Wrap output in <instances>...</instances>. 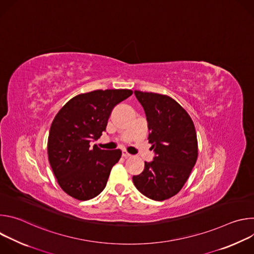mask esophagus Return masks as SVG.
Instances as JSON below:
<instances>
[{
	"label": "esophagus",
	"instance_id": "obj_1",
	"mask_svg": "<svg viewBox=\"0 0 254 254\" xmlns=\"http://www.w3.org/2000/svg\"><path fill=\"white\" fill-rule=\"evenodd\" d=\"M123 157H124V158H130L131 155L128 154V153H127V152H123Z\"/></svg>",
	"mask_w": 254,
	"mask_h": 254
}]
</instances>
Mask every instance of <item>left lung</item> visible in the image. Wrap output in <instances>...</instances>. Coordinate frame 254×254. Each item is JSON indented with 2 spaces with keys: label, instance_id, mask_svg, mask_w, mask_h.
Segmentation results:
<instances>
[{
  "label": "left lung",
  "instance_id": "obj_1",
  "mask_svg": "<svg viewBox=\"0 0 254 254\" xmlns=\"http://www.w3.org/2000/svg\"><path fill=\"white\" fill-rule=\"evenodd\" d=\"M146 113L149 142L155 157L132 177L135 188L146 197L163 201L175 196L191 174L198 157L195 127L188 113L168 95L134 90Z\"/></svg>",
  "mask_w": 254,
  "mask_h": 254
}]
</instances>
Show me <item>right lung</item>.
Returning a JSON list of instances; mask_svg holds the SVG:
<instances>
[{
    "label": "right lung",
    "mask_w": 254,
    "mask_h": 254,
    "mask_svg": "<svg viewBox=\"0 0 254 254\" xmlns=\"http://www.w3.org/2000/svg\"><path fill=\"white\" fill-rule=\"evenodd\" d=\"M129 89L94 90L71 98L54 118L48 136V159L61 189L77 200L96 197L105 188L121 150L106 151L89 142L100 137L114 107Z\"/></svg>",
    "instance_id": "1"
}]
</instances>
